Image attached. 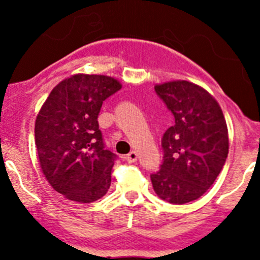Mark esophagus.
Instances as JSON below:
<instances>
[{"label": "esophagus", "instance_id": "34e87169", "mask_svg": "<svg viewBox=\"0 0 260 260\" xmlns=\"http://www.w3.org/2000/svg\"><path fill=\"white\" fill-rule=\"evenodd\" d=\"M126 160H127L128 162H135L138 160V153L135 152V151H132V152L126 156Z\"/></svg>", "mask_w": 260, "mask_h": 260}]
</instances>
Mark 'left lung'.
I'll return each instance as SVG.
<instances>
[{
  "mask_svg": "<svg viewBox=\"0 0 260 260\" xmlns=\"http://www.w3.org/2000/svg\"><path fill=\"white\" fill-rule=\"evenodd\" d=\"M155 91L174 116L161 141L164 161L151 174L157 197L172 204L201 198L228 157V127L219 103L187 80L156 84Z\"/></svg>",
  "mask_w": 260,
  "mask_h": 260,
  "instance_id": "left-lung-1",
  "label": "left lung"
}]
</instances>
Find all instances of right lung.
Segmentation results:
<instances>
[{
  "label": "right lung",
  "instance_id": "obj_1",
  "mask_svg": "<svg viewBox=\"0 0 260 260\" xmlns=\"http://www.w3.org/2000/svg\"><path fill=\"white\" fill-rule=\"evenodd\" d=\"M121 87L108 75H71L52 89L36 117L41 172L69 201L92 203L109 189L116 155L105 150L98 116Z\"/></svg>",
  "mask_w": 260,
  "mask_h": 260
}]
</instances>
